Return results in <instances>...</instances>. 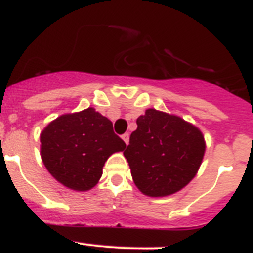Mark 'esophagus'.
<instances>
[{
    "label": "esophagus",
    "mask_w": 253,
    "mask_h": 253,
    "mask_svg": "<svg viewBox=\"0 0 253 253\" xmlns=\"http://www.w3.org/2000/svg\"><path fill=\"white\" fill-rule=\"evenodd\" d=\"M122 138H123V141H124L126 145H128V143H129V133H124Z\"/></svg>",
    "instance_id": "esophagus-1"
}]
</instances>
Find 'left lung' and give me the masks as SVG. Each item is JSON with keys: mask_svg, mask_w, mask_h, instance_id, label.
<instances>
[{"mask_svg": "<svg viewBox=\"0 0 253 253\" xmlns=\"http://www.w3.org/2000/svg\"><path fill=\"white\" fill-rule=\"evenodd\" d=\"M204 151V137L197 126L150 108L137 119V129L130 134L124 156L142 193L167 197L194 178Z\"/></svg>", "mask_w": 253, "mask_h": 253, "instance_id": "8db88e82", "label": "left lung"}]
</instances>
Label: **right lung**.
<instances>
[{
    "instance_id": "add662e5",
    "label": "right lung",
    "mask_w": 253,
    "mask_h": 253,
    "mask_svg": "<svg viewBox=\"0 0 253 253\" xmlns=\"http://www.w3.org/2000/svg\"><path fill=\"white\" fill-rule=\"evenodd\" d=\"M40 139L41 158L50 174L77 191L95 186L108 156L126 147L114 133L112 123L91 107L59 116L43 129Z\"/></svg>"
}]
</instances>
